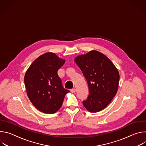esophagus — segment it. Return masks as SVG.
Here are the masks:
<instances>
[{
	"label": "esophagus",
	"mask_w": 146,
	"mask_h": 146,
	"mask_svg": "<svg viewBox=\"0 0 146 146\" xmlns=\"http://www.w3.org/2000/svg\"><path fill=\"white\" fill-rule=\"evenodd\" d=\"M70 92H71L72 93H74V92H76V89H75V88H73V89H72V90H70Z\"/></svg>",
	"instance_id": "34e87169"
}]
</instances>
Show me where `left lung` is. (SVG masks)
I'll return each instance as SVG.
<instances>
[{
  "mask_svg": "<svg viewBox=\"0 0 146 146\" xmlns=\"http://www.w3.org/2000/svg\"><path fill=\"white\" fill-rule=\"evenodd\" d=\"M74 62L88 86L89 95L82 102L83 105L91 113L105 109L118 91L119 74L117 69L106 55L95 50L77 56Z\"/></svg>",
  "mask_w": 146,
  "mask_h": 146,
  "instance_id": "1",
  "label": "left lung"
}]
</instances>
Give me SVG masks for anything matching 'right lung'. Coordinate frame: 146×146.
Masks as SVG:
<instances>
[{
    "label": "right lung",
    "mask_w": 146,
    "mask_h": 146,
    "mask_svg": "<svg viewBox=\"0 0 146 146\" xmlns=\"http://www.w3.org/2000/svg\"><path fill=\"white\" fill-rule=\"evenodd\" d=\"M65 62L55 54L47 52L36 59L26 72L24 82L28 96L33 105L44 113H56L70 92L62 86L57 73Z\"/></svg>",
    "instance_id": "right-lung-1"
}]
</instances>
